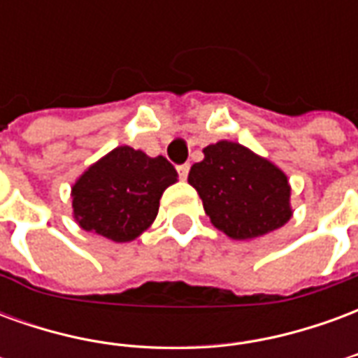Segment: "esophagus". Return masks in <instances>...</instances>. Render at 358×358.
I'll return each mask as SVG.
<instances>
[{
    "label": "esophagus",
    "instance_id": "esophagus-1",
    "mask_svg": "<svg viewBox=\"0 0 358 358\" xmlns=\"http://www.w3.org/2000/svg\"><path fill=\"white\" fill-rule=\"evenodd\" d=\"M176 169H178L180 178H182V180H186V178H187V172H189V164H187V163L178 164V166H176Z\"/></svg>",
    "mask_w": 358,
    "mask_h": 358
}]
</instances>
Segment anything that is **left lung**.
I'll return each mask as SVG.
<instances>
[{
	"mask_svg": "<svg viewBox=\"0 0 358 358\" xmlns=\"http://www.w3.org/2000/svg\"><path fill=\"white\" fill-rule=\"evenodd\" d=\"M187 182L197 189L210 222L232 240L274 232L292 218L287 176L276 164L234 141L203 149Z\"/></svg>",
	"mask_w": 358,
	"mask_h": 358,
	"instance_id": "8db88e82",
	"label": "left lung"
}]
</instances>
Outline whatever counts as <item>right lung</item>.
<instances>
[{"label":"right lung","instance_id":"add662e5","mask_svg":"<svg viewBox=\"0 0 358 358\" xmlns=\"http://www.w3.org/2000/svg\"><path fill=\"white\" fill-rule=\"evenodd\" d=\"M178 178L164 157L128 145L113 149L76 180L73 213L82 230L124 243L153 224L159 199Z\"/></svg>","mask_w":358,"mask_h":358}]
</instances>
